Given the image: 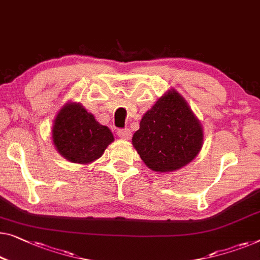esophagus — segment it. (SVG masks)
<instances>
[{
	"label": "esophagus",
	"mask_w": 260,
	"mask_h": 260,
	"mask_svg": "<svg viewBox=\"0 0 260 260\" xmlns=\"http://www.w3.org/2000/svg\"><path fill=\"white\" fill-rule=\"evenodd\" d=\"M117 135H118V137L122 139H130L131 131L129 129H119L117 131Z\"/></svg>",
	"instance_id": "1"
}]
</instances>
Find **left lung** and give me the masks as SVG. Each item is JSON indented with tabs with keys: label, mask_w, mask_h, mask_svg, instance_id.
Returning <instances> with one entry per match:
<instances>
[{
	"label": "left lung",
	"mask_w": 260,
	"mask_h": 260,
	"mask_svg": "<svg viewBox=\"0 0 260 260\" xmlns=\"http://www.w3.org/2000/svg\"><path fill=\"white\" fill-rule=\"evenodd\" d=\"M204 141L202 123L185 99L168 90L143 115L133 145L152 171L169 174L192 161Z\"/></svg>",
	"instance_id": "obj_1"
}]
</instances>
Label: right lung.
<instances>
[{"label": "right lung", "instance_id": "add662e5", "mask_svg": "<svg viewBox=\"0 0 260 260\" xmlns=\"http://www.w3.org/2000/svg\"><path fill=\"white\" fill-rule=\"evenodd\" d=\"M52 143L59 155L77 164H90L114 142L108 126L96 121L92 114L77 102H68L59 109L52 124Z\"/></svg>", "mask_w": 260, "mask_h": 260}]
</instances>
